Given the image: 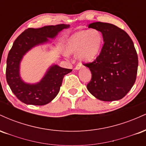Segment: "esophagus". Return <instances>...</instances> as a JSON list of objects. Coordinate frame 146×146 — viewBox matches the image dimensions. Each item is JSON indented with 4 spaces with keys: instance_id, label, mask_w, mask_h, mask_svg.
I'll return each instance as SVG.
<instances>
[{
    "instance_id": "1",
    "label": "esophagus",
    "mask_w": 146,
    "mask_h": 146,
    "mask_svg": "<svg viewBox=\"0 0 146 146\" xmlns=\"http://www.w3.org/2000/svg\"><path fill=\"white\" fill-rule=\"evenodd\" d=\"M83 67V66L82 65V64L81 63H78V64L76 65V66H75V69H80V68H82Z\"/></svg>"
}]
</instances>
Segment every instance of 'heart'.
<instances>
[{"label": "heart", "instance_id": "b5f03b06", "mask_svg": "<svg viewBox=\"0 0 146 146\" xmlns=\"http://www.w3.org/2000/svg\"><path fill=\"white\" fill-rule=\"evenodd\" d=\"M103 36L97 29L84 30L75 33L71 37L67 44L70 53H78L79 59L90 62L98 56L101 48Z\"/></svg>", "mask_w": 146, "mask_h": 146}]
</instances>
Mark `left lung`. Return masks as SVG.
<instances>
[{
    "instance_id": "left-lung-1",
    "label": "left lung",
    "mask_w": 146,
    "mask_h": 146,
    "mask_svg": "<svg viewBox=\"0 0 146 146\" xmlns=\"http://www.w3.org/2000/svg\"><path fill=\"white\" fill-rule=\"evenodd\" d=\"M88 28L100 30L104 44L96 59L84 63L92 73L87 89L98 100H121L136 81L138 56L133 42L124 30L113 24L97 22Z\"/></svg>"
}]
</instances>
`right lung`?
<instances>
[{
  "label": "right lung",
  "instance_id": "add662e5",
  "mask_svg": "<svg viewBox=\"0 0 146 146\" xmlns=\"http://www.w3.org/2000/svg\"><path fill=\"white\" fill-rule=\"evenodd\" d=\"M69 25H49L38 29L29 28L15 40L7 59L6 79L11 91L20 101L26 104L43 106L47 104L59 93L65 75L72 69L53 65L39 83L27 84L22 81L19 75V65L23 56L36 45L53 38L59 31Z\"/></svg>",
  "mask_w": 146,
  "mask_h": 146
}]
</instances>
